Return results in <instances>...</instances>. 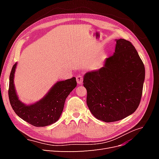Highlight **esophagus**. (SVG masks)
<instances>
[{
  "label": "esophagus",
  "mask_w": 159,
  "mask_h": 159,
  "mask_svg": "<svg viewBox=\"0 0 159 159\" xmlns=\"http://www.w3.org/2000/svg\"><path fill=\"white\" fill-rule=\"evenodd\" d=\"M76 81H77V83H78L79 85L83 83V77L80 75H77L76 76Z\"/></svg>",
  "instance_id": "1"
}]
</instances>
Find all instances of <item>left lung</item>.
Here are the masks:
<instances>
[{
  "instance_id": "1",
  "label": "left lung",
  "mask_w": 159,
  "mask_h": 159,
  "mask_svg": "<svg viewBox=\"0 0 159 159\" xmlns=\"http://www.w3.org/2000/svg\"><path fill=\"white\" fill-rule=\"evenodd\" d=\"M115 52L104 66L84 76L87 105L93 116L106 123L119 121L137 110L141 102L145 70L129 41L116 39Z\"/></svg>"
}]
</instances>
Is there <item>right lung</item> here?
I'll list each match as a JSON object with an SVG mask.
<instances>
[{"mask_svg":"<svg viewBox=\"0 0 159 159\" xmlns=\"http://www.w3.org/2000/svg\"><path fill=\"white\" fill-rule=\"evenodd\" d=\"M17 62L12 67L9 78L8 98L11 106L19 117L35 127H46L56 123L63 111L67 97L77 85L75 77L56 82L44 98L30 105L18 99L14 78Z\"/></svg>","mask_w":159,"mask_h":159,"instance_id":"1","label":"right lung"}]
</instances>
